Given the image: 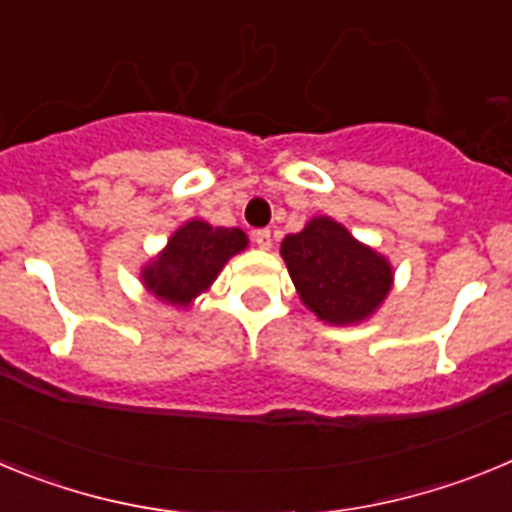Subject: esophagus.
I'll return each mask as SVG.
<instances>
[{
    "label": "esophagus",
    "instance_id": "esophagus-1",
    "mask_svg": "<svg viewBox=\"0 0 512 512\" xmlns=\"http://www.w3.org/2000/svg\"><path fill=\"white\" fill-rule=\"evenodd\" d=\"M253 241H256V246L259 248H271V230L269 228H259L256 233H253Z\"/></svg>",
    "mask_w": 512,
    "mask_h": 512
}]
</instances>
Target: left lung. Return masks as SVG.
Listing matches in <instances>:
<instances>
[{"mask_svg":"<svg viewBox=\"0 0 512 512\" xmlns=\"http://www.w3.org/2000/svg\"><path fill=\"white\" fill-rule=\"evenodd\" d=\"M282 256L302 302L325 323H359L390 292L392 269L330 217H315L287 235Z\"/></svg>","mask_w":512,"mask_h":512,"instance_id":"obj_1","label":"left lung"}]
</instances>
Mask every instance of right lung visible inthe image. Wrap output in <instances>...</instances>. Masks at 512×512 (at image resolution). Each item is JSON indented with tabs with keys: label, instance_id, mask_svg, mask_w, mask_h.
Here are the masks:
<instances>
[{
	"label": "right lung",
	"instance_id": "obj_1",
	"mask_svg": "<svg viewBox=\"0 0 512 512\" xmlns=\"http://www.w3.org/2000/svg\"><path fill=\"white\" fill-rule=\"evenodd\" d=\"M246 233L238 228H212L202 220H192L171 235L166 251L143 269V282L158 300L187 307L202 295L217 271L233 253L243 251Z\"/></svg>",
	"mask_w": 512,
	"mask_h": 512
}]
</instances>
